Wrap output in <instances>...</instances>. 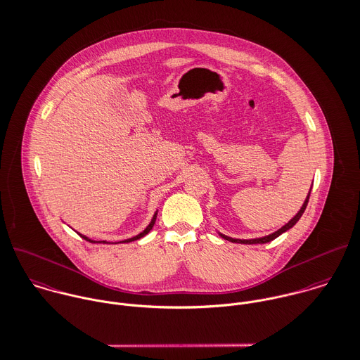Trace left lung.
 <instances>
[{
    "mask_svg": "<svg viewBox=\"0 0 360 360\" xmlns=\"http://www.w3.org/2000/svg\"><path fill=\"white\" fill-rule=\"evenodd\" d=\"M310 192H311V189H310ZM310 192H309V195H307V199H306V202L303 203V206H302V209H300V212L288 223V224H285L281 230H278L276 233H274V234H269V236H266V237H262V238H255V240H236V238H231V237H227V236H223V234H220L224 240H227V241H231V243H238V244H265V243H269V241H272V240H275L276 237H279L282 233H285V231H288L289 229H292L299 220H300V217L303 216V213H304V210H306V207H307V203H309V199H310Z\"/></svg>",
    "mask_w": 360,
    "mask_h": 360,
    "instance_id": "obj_1",
    "label": "left lung"
}]
</instances>
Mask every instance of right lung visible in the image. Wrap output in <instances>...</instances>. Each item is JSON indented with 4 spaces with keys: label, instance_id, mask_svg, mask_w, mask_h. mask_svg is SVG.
<instances>
[{
    "label": "right lung",
    "instance_id": "right-lung-1",
    "mask_svg": "<svg viewBox=\"0 0 360 360\" xmlns=\"http://www.w3.org/2000/svg\"><path fill=\"white\" fill-rule=\"evenodd\" d=\"M155 217H157V213L154 214V217H153V220H151V223L147 226V229L143 231V233H140L139 236H136V237H133V238H129V240H124V241H120V243H131V241H136V240H139V238H141V237H144L146 234H148L150 233V230L153 229V226H154V223H155ZM81 236V234H79ZM84 240H86V241H89V243H103V244H106V241H92V240H89L88 237H85V236H81Z\"/></svg>",
    "mask_w": 360,
    "mask_h": 360
}]
</instances>
